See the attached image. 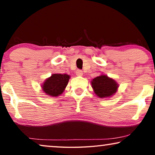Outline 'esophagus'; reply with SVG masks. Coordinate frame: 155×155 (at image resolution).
I'll use <instances>...</instances> for the list:
<instances>
[{"mask_svg": "<svg viewBox=\"0 0 155 155\" xmlns=\"http://www.w3.org/2000/svg\"><path fill=\"white\" fill-rule=\"evenodd\" d=\"M75 73L78 76H82V75H83V73H82V71H81V70H77L75 72Z\"/></svg>", "mask_w": 155, "mask_h": 155, "instance_id": "34e87169", "label": "esophagus"}]
</instances>
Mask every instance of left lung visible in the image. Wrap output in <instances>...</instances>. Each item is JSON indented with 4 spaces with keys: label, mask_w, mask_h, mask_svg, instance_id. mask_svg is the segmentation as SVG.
Here are the masks:
<instances>
[{
    "label": "left lung",
    "mask_w": 155,
    "mask_h": 155,
    "mask_svg": "<svg viewBox=\"0 0 155 155\" xmlns=\"http://www.w3.org/2000/svg\"><path fill=\"white\" fill-rule=\"evenodd\" d=\"M92 87L97 96L100 98H104L115 94L118 86L115 80L107 75H101L92 80Z\"/></svg>",
    "instance_id": "left-lung-1"
}]
</instances>
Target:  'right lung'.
<instances>
[{"label": "right lung", "mask_w": 155, "mask_h": 155, "mask_svg": "<svg viewBox=\"0 0 155 155\" xmlns=\"http://www.w3.org/2000/svg\"><path fill=\"white\" fill-rule=\"evenodd\" d=\"M69 79L70 76L66 74H53L44 82L42 89L47 95L57 97L64 91Z\"/></svg>", "instance_id": "1"}]
</instances>
